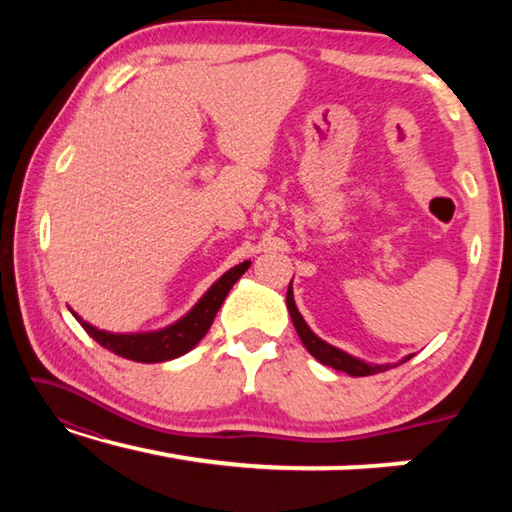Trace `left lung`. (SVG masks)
I'll return each mask as SVG.
<instances>
[{
	"label": "left lung",
	"mask_w": 512,
	"mask_h": 512,
	"mask_svg": "<svg viewBox=\"0 0 512 512\" xmlns=\"http://www.w3.org/2000/svg\"><path fill=\"white\" fill-rule=\"evenodd\" d=\"M287 307H289L291 320H293V325H296V332H298V336H300L302 345H305L311 357H316L320 363H325V366L334 368V370L348 372V375H352V377H366V375H375V372L388 370V366H370V363L354 359V357H350V354H345L343 350H336L334 345L320 341L318 336L307 327L305 318L300 316L296 302H293L291 284H289V291H287ZM409 359H411V357H406L404 361H409Z\"/></svg>",
	"instance_id": "left-lung-1"
}]
</instances>
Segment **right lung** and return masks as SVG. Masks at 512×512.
Masks as SVG:
<instances>
[{
  "label": "right lung",
  "mask_w": 512,
  "mask_h": 512,
  "mask_svg": "<svg viewBox=\"0 0 512 512\" xmlns=\"http://www.w3.org/2000/svg\"><path fill=\"white\" fill-rule=\"evenodd\" d=\"M250 262L239 264L230 268L219 282L212 284V289L205 293V296L198 300V305L189 311L185 318H180L178 323L171 327L162 329V332H151V334H108L101 332V329L92 327L76 316V320L83 325L85 332H88L94 341L103 348L119 354V357L140 361V363H160L176 359L180 354H185L194 348V345L203 339L210 329L216 311L221 309L225 296H228L232 284H235L241 275L248 271Z\"/></svg>",
  "instance_id": "right-lung-1"
}]
</instances>
